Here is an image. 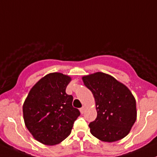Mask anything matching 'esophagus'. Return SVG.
<instances>
[{
    "instance_id": "obj_1",
    "label": "esophagus",
    "mask_w": 157,
    "mask_h": 157,
    "mask_svg": "<svg viewBox=\"0 0 157 157\" xmlns=\"http://www.w3.org/2000/svg\"><path fill=\"white\" fill-rule=\"evenodd\" d=\"M85 109H86V107H85L84 105H83V106L82 107V108H80V112H81V114H83V113H84V112H85Z\"/></svg>"
}]
</instances>
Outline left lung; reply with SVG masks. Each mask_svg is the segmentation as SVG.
Instances as JSON below:
<instances>
[{
	"label": "left lung",
	"mask_w": 157,
	"mask_h": 157,
	"mask_svg": "<svg viewBox=\"0 0 157 157\" xmlns=\"http://www.w3.org/2000/svg\"><path fill=\"white\" fill-rule=\"evenodd\" d=\"M82 80L96 101L97 117L89 124L91 134L105 142L126 137L137 118L136 100L129 89L102 72L83 76Z\"/></svg>",
	"instance_id": "1"
}]
</instances>
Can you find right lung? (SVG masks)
I'll return each mask as SVG.
<instances>
[{"label":"right lung","mask_w":157,"mask_h":157,"mask_svg":"<svg viewBox=\"0 0 157 157\" xmlns=\"http://www.w3.org/2000/svg\"><path fill=\"white\" fill-rule=\"evenodd\" d=\"M71 77L51 73L39 80L23 105L25 124L36 140L45 145L61 143L70 135L80 111L66 93Z\"/></svg>","instance_id":"add662e5"}]
</instances>
